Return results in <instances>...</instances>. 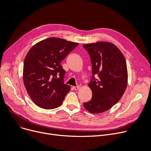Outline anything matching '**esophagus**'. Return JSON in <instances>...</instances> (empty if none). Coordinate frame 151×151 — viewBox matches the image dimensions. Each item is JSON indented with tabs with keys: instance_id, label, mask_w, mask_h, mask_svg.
<instances>
[{
	"instance_id": "obj_1",
	"label": "esophagus",
	"mask_w": 151,
	"mask_h": 151,
	"mask_svg": "<svg viewBox=\"0 0 151 151\" xmlns=\"http://www.w3.org/2000/svg\"><path fill=\"white\" fill-rule=\"evenodd\" d=\"M80 88V86H73V89H75V90H78V89H79Z\"/></svg>"
}]
</instances>
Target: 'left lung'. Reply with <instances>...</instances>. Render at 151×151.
<instances>
[{
	"instance_id": "8db88e82",
	"label": "left lung",
	"mask_w": 151,
	"mask_h": 151,
	"mask_svg": "<svg viewBox=\"0 0 151 151\" xmlns=\"http://www.w3.org/2000/svg\"><path fill=\"white\" fill-rule=\"evenodd\" d=\"M83 46L90 56L93 73L88 84L93 97L83 106L91 113H102L119 102L126 90L127 62L122 52L112 43L97 42Z\"/></svg>"
}]
</instances>
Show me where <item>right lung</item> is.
Listing matches in <instances>:
<instances>
[{
	"instance_id": "obj_1",
	"label": "right lung",
	"mask_w": 151,
	"mask_h": 151,
	"mask_svg": "<svg viewBox=\"0 0 151 151\" xmlns=\"http://www.w3.org/2000/svg\"><path fill=\"white\" fill-rule=\"evenodd\" d=\"M78 43L49 37L35 44L23 63V81L31 99L45 109L59 107L70 86L63 82L66 71L61 62Z\"/></svg>"
}]
</instances>
